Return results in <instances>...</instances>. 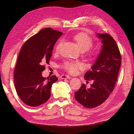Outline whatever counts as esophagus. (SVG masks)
<instances>
[{
  "mask_svg": "<svg viewBox=\"0 0 134 134\" xmlns=\"http://www.w3.org/2000/svg\"><path fill=\"white\" fill-rule=\"evenodd\" d=\"M61 79H70V76L69 75H65V74H63V75H62L60 76Z\"/></svg>",
  "mask_w": 134,
  "mask_h": 134,
  "instance_id": "34e87169",
  "label": "esophagus"
}]
</instances>
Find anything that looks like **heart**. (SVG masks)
<instances>
[{
    "label": "heart",
    "mask_w": 134,
    "mask_h": 134,
    "mask_svg": "<svg viewBox=\"0 0 134 134\" xmlns=\"http://www.w3.org/2000/svg\"><path fill=\"white\" fill-rule=\"evenodd\" d=\"M74 38L77 43L78 44L80 49L83 51H88L91 49L94 44V42H93L92 38L85 33L76 34L74 36ZM62 43L63 41L61 40L56 44L55 48L56 52L59 50L60 47L62 45ZM62 66L70 73L75 74L79 69L83 68V64L78 61H66L64 63Z\"/></svg>",
    "instance_id": "1"
}]
</instances>
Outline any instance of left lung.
Wrapping results in <instances>:
<instances>
[{
    "label": "left lung",
    "instance_id": "left-lung-1",
    "mask_svg": "<svg viewBox=\"0 0 134 134\" xmlns=\"http://www.w3.org/2000/svg\"><path fill=\"white\" fill-rule=\"evenodd\" d=\"M102 40V49L91 69L84 75V78L93 81L90 88L83 84L75 92V98L85 107L93 108L106 100L115 88L121 64L119 47L108 34H98Z\"/></svg>",
    "mask_w": 134,
    "mask_h": 134
}]
</instances>
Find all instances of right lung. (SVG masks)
<instances>
[{
    "instance_id": "obj_1",
    "label": "right lung",
    "mask_w": 134,
    "mask_h": 134,
    "mask_svg": "<svg viewBox=\"0 0 134 134\" xmlns=\"http://www.w3.org/2000/svg\"><path fill=\"white\" fill-rule=\"evenodd\" d=\"M62 32L45 28L27 40L20 50L14 71V83L20 99L26 104L37 107L49 99L55 75L42 76L43 64H49L55 42Z\"/></svg>"
}]
</instances>
